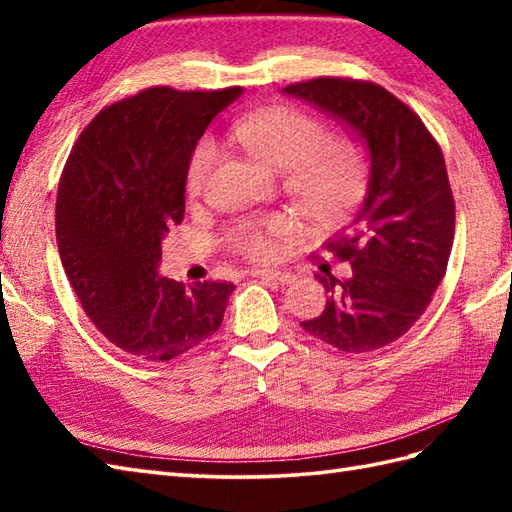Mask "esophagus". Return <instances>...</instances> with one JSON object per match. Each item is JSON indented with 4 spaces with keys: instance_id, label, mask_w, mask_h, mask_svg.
I'll list each match as a JSON object with an SVG mask.
<instances>
[{
    "instance_id": "obj_1",
    "label": "esophagus",
    "mask_w": 512,
    "mask_h": 512,
    "mask_svg": "<svg viewBox=\"0 0 512 512\" xmlns=\"http://www.w3.org/2000/svg\"><path fill=\"white\" fill-rule=\"evenodd\" d=\"M250 277H257V279H266V281H275V284H290V281H295V275L290 273V270H253Z\"/></svg>"
}]
</instances>
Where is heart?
Returning <instances> with one entry per match:
<instances>
[{
    "label": "heart",
    "instance_id": "b5f03b06",
    "mask_svg": "<svg viewBox=\"0 0 512 512\" xmlns=\"http://www.w3.org/2000/svg\"><path fill=\"white\" fill-rule=\"evenodd\" d=\"M235 136L250 156L277 173L287 171L286 189L297 209L314 222H334L361 200L367 187V160L352 138H325V125L297 107H268L239 121ZM217 160L213 138L195 145L187 189L200 193ZM281 217L239 226L233 246L253 259H268L277 250L275 237L286 233Z\"/></svg>",
    "mask_w": 512,
    "mask_h": 512
}]
</instances>
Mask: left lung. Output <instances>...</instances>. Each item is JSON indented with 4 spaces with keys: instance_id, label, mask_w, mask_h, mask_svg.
<instances>
[{
    "instance_id": "left-lung-1",
    "label": "left lung",
    "mask_w": 512,
    "mask_h": 512,
    "mask_svg": "<svg viewBox=\"0 0 512 512\" xmlns=\"http://www.w3.org/2000/svg\"><path fill=\"white\" fill-rule=\"evenodd\" d=\"M281 92L345 125L369 160L363 202L325 244L352 275H317L328 301L301 328L341 352L378 350L420 319L447 273L455 204L444 156L420 116L376 83L321 76Z\"/></svg>"
}]
</instances>
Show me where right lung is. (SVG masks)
<instances>
[{"label": "right lung", "instance_id": "add662e5", "mask_svg": "<svg viewBox=\"0 0 512 512\" xmlns=\"http://www.w3.org/2000/svg\"><path fill=\"white\" fill-rule=\"evenodd\" d=\"M242 88H149L94 118L57 193L61 264L85 314L123 352L171 361L222 325L233 284L158 275L162 239L184 217L195 145Z\"/></svg>", "mask_w": 512, "mask_h": 512}]
</instances>
